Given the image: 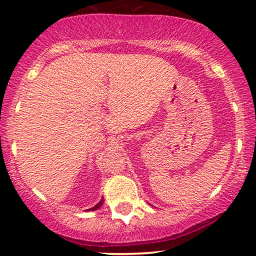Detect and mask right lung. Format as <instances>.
<instances>
[{
    "mask_svg": "<svg viewBox=\"0 0 256 256\" xmlns=\"http://www.w3.org/2000/svg\"><path fill=\"white\" fill-rule=\"evenodd\" d=\"M103 202H104V198L100 200L98 202V203H97V204L95 205V206H92V208H88L87 211H95V210H98V208L103 205Z\"/></svg>",
    "mask_w": 256,
    "mask_h": 256,
    "instance_id": "add662e5",
    "label": "right lung"
}]
</instances>
